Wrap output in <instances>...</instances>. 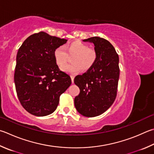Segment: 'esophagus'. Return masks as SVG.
Instances as JSON below:
<instances>
[{
  "mask_svg": "<svg viewBox=\"0 0 154 154\" xmlns=\"http://www.w3.org/2000/svg\"><path fill=\"white\" fill-rule=\"evenodd\" d=\"M71 78L72 83H74V78H75V76H74V75H71Z\"/></svg>",
  "mask_w": 154,
  "mask_h": 154,
  "instance_id": "1",
  "label": "esophagus"
}]
</instances>
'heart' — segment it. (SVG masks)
Here are the masks:
<instances>
[{
  "label": "heart",
  "mask_w": 154,
  "mask_h": 154,
  "mask_svg": "<svg viewBox=\"0 0 154 154\" xmlns=\"http://www.w3.org/2000/svg\"><path fill=\"white\" fill-rule=\"evenodd\" d=\"M73 55L72 62L73 63L65 66L68 60V55ZM54 58L56 63L62 71L71 74H76L80 70L88 71L91 69L97 59L96 50L89 48L88 44L81 41H73L68 43L64 47L59 46L54 51Z\"/></svg>",
  "instance_id": "b5f03b06"
}]
</instances>
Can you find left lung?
<instances>
[{
  "mask_svg": "<svg viewBox=\"0 0 154 154\" xmlns=\"http://www.w3.org/2000/svg\"><path fill=\"white\" fill-rule=\"evenodd\" d=\"M83 41L94 43L97 59L91 69L75 78L74 83L80 89L75 106L82 115L94 117L104 113L115 100L119 58L114 46L104 38L92 37Z\"/></svg>",
  "mask_w": 154,
  "mask_h": 154,
  "instance_id": "left-lung-1",
  "label": "left lung"
}]
</instances>
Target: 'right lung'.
Listing matches in <instances>:
<instances>
[{
  "label": "right lung",
  "instance_id": "obj_1",
  "mask_svg": "<svg viewBox=\"0 0 154 154\" xmlns=\"http://www.w3.org/2000/svg\"><path fill=\"white\" fill-rule=\"evenodd\" d=\"M66 41L40 32L29 36L18 50L14 75L17 94L33 115L54 112L60 96L71 84V77L60 71L54 58V50Z\"/></svg>",
  "mask_w": 154,
  "mask_h": 154
}]
</instances>
